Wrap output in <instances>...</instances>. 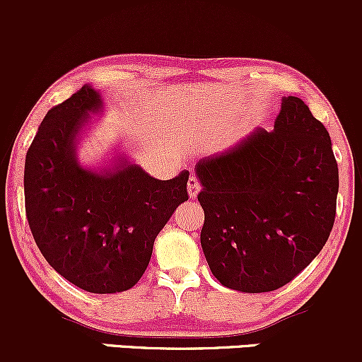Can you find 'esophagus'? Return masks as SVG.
Listing matches in <instances>:
<instances>
[{
	"mask_svg": "<svg viewBox=\"0 0 362 362\" xmlns=\"http://www.w3.org/2000/svg\"><path fill=\"white\" fill-rule=\"evenodd\" d=\"M187 190H189L190 199L197 197V194L201 192V184H199L197 178H195V177H190L189 178V187H187Z\"/></svg>",
	"mask_w": 362,
	"mask_h": 362,
	"instance_id": "34e87169",
	"label": "esophagus"
}]
</instances>
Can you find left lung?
<instances>
[{
	"mask_svg": "<svg viewBox=\"0 0 362 362\" xmlns=\"http://www.w3.org/2000/svg\"><path fill=\"white\" fill-rule=\"evenodd\" d=\"M201 245L213 276L240 293L279 289L330 236L339 168L325 126L298 97L282 98L274 131L253 129L195 165Z\"/></svg>",
	"mask_w": 362,
	"mask_h": 362,
	"instance_id": "1",
	"label": "left lung"
}]
</instances>
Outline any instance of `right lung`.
I'll return each instance as SVG.
<instances>
[{
    "mask_svg": "<svg viewBox=\"0 0 362 362\" xmlns=\"http://www.w3.org/2000/svg\"><path fill=\"white\" fill-rule=\"evenodd\" d=\"M102 109V91L83 85L45 114L25 158L23 189L28 226L49 265L88 293L112 294L146 271L158 233L189 199V172L158 180L126 155L83 165L78 144Z\"/></svg>",
    "mask_w": 362,
    "mask_h": 362,
    "instance_id": "right-lung-1",
    "label": "right lung"
}]
</instances>
